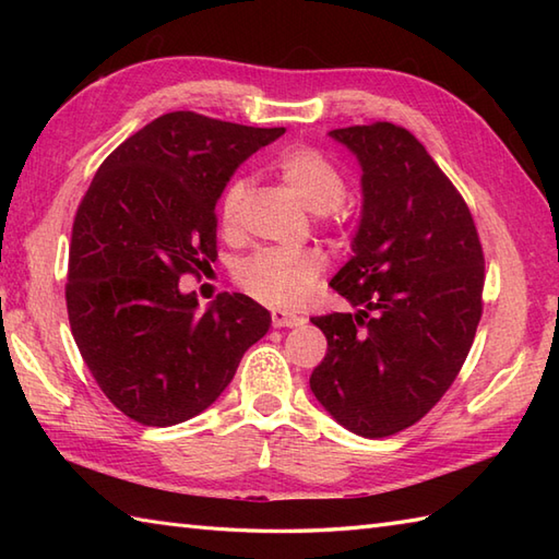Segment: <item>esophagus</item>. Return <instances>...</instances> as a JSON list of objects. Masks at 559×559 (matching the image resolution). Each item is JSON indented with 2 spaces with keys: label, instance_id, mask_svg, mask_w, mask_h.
<instances>
[{
  "label": "esophagus",
  "instance_id": "1",
  "mask_svg": "<svg viewBox=\"0 0 559 559\" xmlns=\"http://www.w3.org/2000/svg\"><path fill=\"white\" fill-rule=\"evenodd\" d=\"M305 322L302 317L293 314V312H286V310H273L271 312V324L281 329V326H300Z\"/></svg>",
  "mask_w": 559,
  "mask_h": 559
}]
</instances>
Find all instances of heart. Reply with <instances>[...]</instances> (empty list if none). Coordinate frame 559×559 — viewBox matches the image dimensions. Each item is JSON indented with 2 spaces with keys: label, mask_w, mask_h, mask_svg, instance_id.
Returning <instances> with one entry per match:
<instances>
[{
  "label": "heart",
  "mask_w": 559,
  "mask_h": 559,
  "mask_svg": "<svg viewBox=\"0 0 559 559\" xmlns=\"http://www.w3.org/2000/svg\"><path fill=\"white\" fill-rule=\"evenodd\" d=\"M273 168L281 175L302 204L324 216H338L341 201L346 197V177L324 151L314 146H290L281 151ZM247 177L235 175L225 185L218 201V223L225 233L237 228L242 204L247 199ZM326 269V257L319 249L288 252V249H259L242 259L235 269V281L252 295V298L276 305L298 307L314 293L319 276Z\"/></svg>",
  "instance_id": "1"
}]
</instances>
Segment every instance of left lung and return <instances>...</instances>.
<instances>
[{"label": "left lung", "mask_w": 559, "mask_h": 559, "mask_svg": "<svg viewBox=\"0 0 559 559\" xmlns=\"http://www.w3.org/2000/svg\"><path fill=\"white\" fill-rule=\"evenodd\" d=\"M362 165L353 257L329 286L355 312L312 317L326 355L310 386L360 437L418 423L454 384L483 314L485 257L468 204L408 129L331 132Z\"/></svg>", "instance_id": "left-lung-1"}]
</instances>
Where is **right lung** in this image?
Returning a JSON list of instances; mask_svg holds the SVG:
<instances>
[{
  "label": "right lung",
  "mask_w": 559,
  "mask_h": 559,
  "mask_svg": "<svg viewBox=\"0 0 559 559\" xmlns=\"http://www.w3.org/2000/svg\"><path fill=\"white\" fill-rule=\"evenodd\" d=\"M286 129L177 110L103 160L74 216L69 326L117 411L148 427L194 418L230 384L271 314L242 293L206 312L180 293L216 261V201L237 165Z\"/></svg>",
  "instance_id": "add662e5"
}]
</instances>
